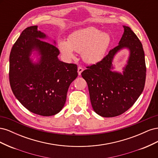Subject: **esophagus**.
<instances>
[{"mask_svg":"<svg viewBox=\"0 0 158 158\" xmlns=\"http://www.w3.org/2000/svg\"><path fill=\"white\" fill-rule=\"evenodd\" d=\"M83 70H84L83 68L81 67V66H79V67L78 68V75H79V76L81 75V74H82Z\"/></svg>","mask_w":158,"mask_h":158,"instance_id":"obj_1","label":"esophagus"}]
</instances>
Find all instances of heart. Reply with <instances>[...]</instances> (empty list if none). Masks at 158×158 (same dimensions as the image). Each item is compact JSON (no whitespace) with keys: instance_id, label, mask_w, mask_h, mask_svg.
<instances>
[{"instance_id":"heart-1","label":"heart","mask_w":158,"mask_h":158,"mask_svg":"<svg viewBox=\"0 0 158 158\" xmlns=\"http://www.w3.org/2000/svg\"><path fill=\"white\" fill-rule=\"evenodd\" d=\"M111 37L95 27H88L74 32L69 40H60L59 48L66 59L75 58L73 51L82 52L83 60L89 64L101 61L111 44Z\"/></svg>"}]
</instances>
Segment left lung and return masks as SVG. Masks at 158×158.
I'll list each match as a JSON object with an SVG mask.
<instances>
[{
	"label": "left lung",
	"instance_id": "1",
	"mask_svg": "<svg viewBox=\"0 0 158 158\" xmlns=\"http://www.w3.org/2000/svg\"><path fill=\"white\" fill-rule=\"evenodd\" d=\"M118 45L95 64L82 73L86 81L94 111L103 117H113L131 108L143 92L146 67L142 45L130 27L123 26ZM129 51L127 64L123 73L113 71L112 60L119 51Z\"/></svg>",
	"mask_w": 158,
	"mask_h": 158
}]
</instances>
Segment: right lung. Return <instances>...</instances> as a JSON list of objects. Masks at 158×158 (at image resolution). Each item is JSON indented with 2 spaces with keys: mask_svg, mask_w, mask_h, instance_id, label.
<instances>
[{
  "mask_svg": "<svg viewBox=\"0 0 158 158\" xmlns=\"http://www.w3.org/2000/svg\"><path fill=\"white\" fill-rule=\"evenodd\" d=\"M47 37L37 26L26 28L14 44L9 59L14 95L30 111L45 117L61 111L70 85L78 76L77 65L59 60L56 47L41 40ZM33 51L40 56L37 62L30 57Z\"/></svg>",
  "mask_w": 158,
  "mask_h": 158,
  "instance_id": "right-lung-1",
  "label": "right lung"
}]
</instances>
